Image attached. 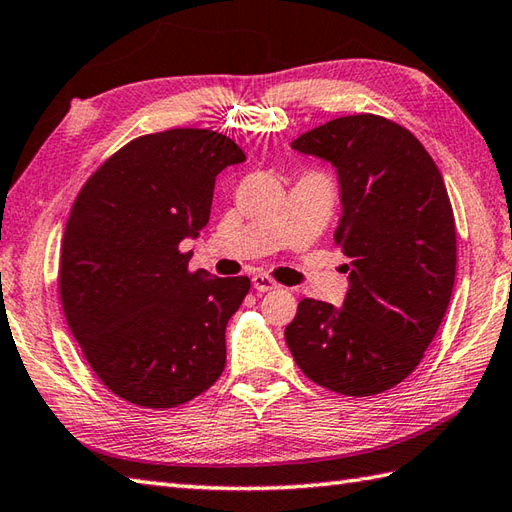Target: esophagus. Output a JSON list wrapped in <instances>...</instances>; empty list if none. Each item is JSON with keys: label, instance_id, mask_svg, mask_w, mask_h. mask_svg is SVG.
I'll list each match as a JSON object with an SVG mask.
<instances>
[{"label": "esophagus", "instance_id": "1", "mask_svg": "<svg viewBox=\"0 0 512 512\" xmlns=\"http://www.w3.org/2000/svg\"><path fill=\"white\" fill-rule=\"evenodd\" d=\"M253 288L257 292H272V290H279V283L272 281L268 275H255L253 277Z\"/></svg>", "mask_w": 512, "mask_h": 512}]
</instances>
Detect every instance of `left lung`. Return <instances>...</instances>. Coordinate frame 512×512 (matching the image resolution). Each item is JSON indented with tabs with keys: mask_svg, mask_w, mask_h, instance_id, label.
Returning <instances> with one entry per match:
<instances>
[{
	"mask_svg": "<svg viewBox=\"0 0 512 512\" xmlns=\"http://www.w3.org/2000/svg\"><path fill=\"white\" fill-rule=\"evenodd\" d=\"M336 168L334 240L349 261L342 307L303 299L285 342L318 386L368 397L403 382L443 323L456 279V224L436 163L379 115L338 117L292 141Z\"/></svg>",
	"mask_w": 512,
	"mask_h": 512,
	"instance_id": "left-lung-1",
	"label": "left lung"
}]
</instances>
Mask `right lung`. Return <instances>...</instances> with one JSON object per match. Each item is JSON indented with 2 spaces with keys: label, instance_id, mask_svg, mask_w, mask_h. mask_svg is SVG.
<instances>
[{
  "label": "right lung",
  "instance_id": "right-lung-1",
  "mask_svg": "<svg viewBox=\"0 0 512 512\" xmlns=\"http://www.w3.org/2000/svg\"><path fill=\"white\" fill-rule=\"evenodd\" d=\"M242 161L213 130L139 137L69 213L58 272L67 325L102 384L135 406H181L224 371V331L251 281L189 272L178 244L207 227L216 176Z\"/></svg>",
  "mask_w": 512,
  "mask_h": 512
}]
</instances>
